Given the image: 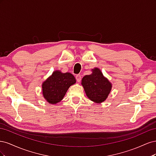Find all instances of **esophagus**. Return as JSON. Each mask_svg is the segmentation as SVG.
Masks as SVG:
<instances>
[{"instance_id": "esophagus-1", "label": "esophagus", "mask_w": 156, "mask_h": 156, "mask_svg": "<svg viewBox=\"0 0 156 156\" xmlns=\"http://www.w3.org/2000/svg\"><path fill=\"white\" fill-rule=\"evenodd\" d=\"M75 78H76V80L78 82H80L81 80V75L80 74H77L76 75V76H75Z\"/></svg>"}]
</instances>
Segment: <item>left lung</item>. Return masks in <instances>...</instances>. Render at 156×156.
<instances>
[{"instance_id": "obj_1", "label": "left lung", "mask_w": 156, "mask_h": 156, "mask_svg": "<svg viewBox=\"0 0 156 156\" xmlns=\"http://www.w3.org/2000/svg\"><path fill=\"white\" fill-rule=\"evenodd\" d=\"M91 75H85L82 79V85L90 100L96 103L104 101L111 90V84L103 77L98 68L92 69Z\"/></svg>"}]
</instances>
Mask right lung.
<instances>
[{"mask_svg": "<svg viewBox=\"0 0 156 156\" xmlns=\"http://www.w3.org/2000/svg\"><path fill=\"white\" fill-rule=\"evenodd\" d=\"M75 82L72 73L56 71L42 84L44 97L51 104H56L62 100L69 87Z\"/></svg>", "mask_w": 156, "mask_h": 156, "instance_id": "add662e5", "label": "right lung"}]
</instances>
